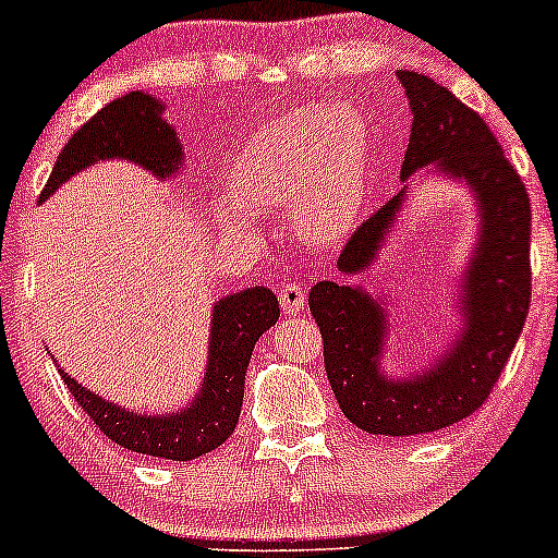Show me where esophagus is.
Returning <instances> with one entry per match:
<instances>
[{"instance_id": "1", "label": "esophagus", "mask_w": 558, "mask_h": 558, "mask_svg": "<svg viewBox=\"0 0 558 558\" xmlns=\"http://www.w3.org/2000/svg\"><path fill=\"white\" fill-rule=\"evenodd\" d=\"M278 300H280V307H283L286 315H296L302 311V307H305L307 291L302 289L300 283H283Z\"/></svg>"}]
</instances>
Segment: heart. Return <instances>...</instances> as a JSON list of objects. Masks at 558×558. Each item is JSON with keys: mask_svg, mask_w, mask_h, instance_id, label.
Instances as JSON below:
<instances>
[{"mask_svg": "<svg viewBox=\"0 0 558 558\" xmlns=\"http://www.w3.org/2000/svg\"><path fill=\"white\" fill-rule=\"evenodd\" d=\"M364 123L348 107L294 110L267 123L234 167L232 196L221 213L232 227L253 210L289 205L302 238L331 243L356 218L364 199Z\"/></svg>", "mask_w": 558, "mask_h": 558, "instance_id": "heart-1", "label": "heart"}]
</instances>
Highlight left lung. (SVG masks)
I'll return each mask as SVG.
<instances>
[{"instance_id": "left-lung-1", "label": "left lung", "mask_w": 558, "mask_h": 558, "mask_svg": "<svg viewBox=\"0 0 558 558\" xmlns=\"http://www.w3.org/2000/svg\"><path fill=\"white\" fill-rule=\"evenodd\" d=\"M413 126L402 180L426 165L475 191L481 232L459 307L464 320L451 351L413 378L380 369L386 311L364 289L320 280L311 289V313L324 340V367L340 410L369 435L415 437L440 432L475 413L502 375L523 329L532 296L529 232L532 207L521 174L472 107L442 83L399 70ZM404 191L351 234L337 269L362 272L378 256Z\"/></svg>"}]
</instances>
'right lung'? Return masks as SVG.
Instances as JSON below:
<instances>
[{
	"label": "right lung",
	"mask_w": 558,
	"mask_h": 558,
	"mask_svg": "<svg viewBox=\"0 0 558 558\" xmlns=\"http://www.w3.org/2000/svg\"><path fill=\"white\" fill-rule=\"evenodd\" d=\"M161 110L165 105L145 92L112 99L66 140L39 202L48 199L72 174L102 159H126L154 172V178H172L183 161V145L178 143V132L165 121ZM278 296L264 286L218 300L213 307L205 380L189 408L172 415L132 413L83 388L64 369L59 373L75 402L86 410L107 440L143 456L191 461L216 451L234 432L243 408L245 369L253 345L269 326L278 324Z\"/></svg>",
	"instance_id": "right-lung-1"
}]
</instances>
